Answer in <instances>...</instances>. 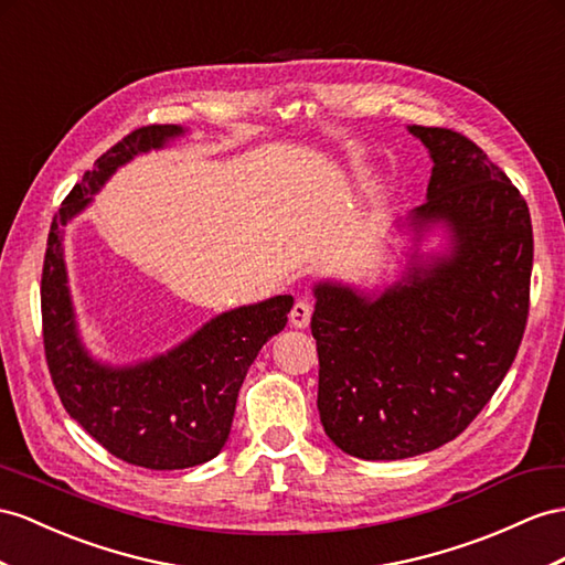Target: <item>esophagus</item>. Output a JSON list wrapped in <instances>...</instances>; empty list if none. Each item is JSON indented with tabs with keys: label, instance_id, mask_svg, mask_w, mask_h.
Returning a JSON list of instances; mask_svg holds the SVG:
<instances>
[{
	"label": "esophagus",
	"instance_id": "esophagus-1",
	"mask_svg": "<svg viewBox=\"0 0 565 565\" xmlns=\"http://www.w3.org/2000/svg\"><path fill=\"white\" fill-rule=\"evenodd\" d=\"M312 317V306L308 300H296V306L291 310V324L298 329H306L310 324Z\"/></svg>",
	"mask_w": 565,
	"mask_h": 565
}]
</instances>
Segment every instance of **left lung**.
Listing matches in <instances>:
<instances>
[{
	"label": "left lung",
	"instance_id": "obj_1",
	"mask_svg": "<svg viewBox=\"0 0 565 565\" xmlns=\"http://www.w3.org/2000/svg\"><path fill=\"white\" fill-rule=\"evenodd\" d=\"M431 154L415 228L444 222L454 250L380 298L315 288L317 408L327 437L363 460L411 458L456 439L511 370L530 312L525 198L451 128L411 126Z\"/></svg>",
	"mask_w": 565,
	"mask_h": 565
}]
</instances>
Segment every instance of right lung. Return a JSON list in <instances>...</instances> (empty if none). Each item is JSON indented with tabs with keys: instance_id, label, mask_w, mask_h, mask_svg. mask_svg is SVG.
<instances>
[{
	"instance_id": "obj_1",
	"label": "right lung",
	"mask_w": 565,
	"mask_h": 565,
	"mask_svg": "<svg viewBox=\"0 0 565 565\" xmlns=\"http://www.w3.org/2000/svg\"><path fill=\"white\" fill-rule=\"evenodd\" d=\"M179 134L173 124L136 128L83 173L52 220L40 284L42 341L62 406L111 456L150 470L193 468L222 451L245 374L294 308L291 296H277L224 312L179 349L136 367L99 365L83 349L66 288L64 226L114 169Z\"/></svg>"
}]
</instances>
